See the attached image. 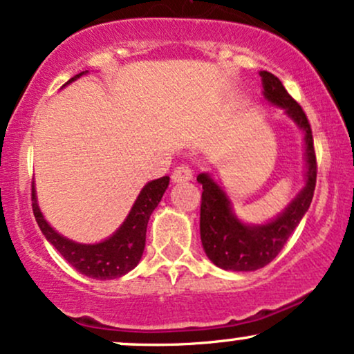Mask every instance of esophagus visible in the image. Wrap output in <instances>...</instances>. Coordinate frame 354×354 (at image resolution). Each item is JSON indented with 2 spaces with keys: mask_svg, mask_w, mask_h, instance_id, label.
<instances>
[{
  "mask_svg": "<svg viewBox=\"0 0 354 354\" xmlns=\"http://www.w3.org/2000/svg\"><path fill=\"white\" fill-rule=\"evenodd\" d=\"M171 180H173V183L191 181V180H193V169H191L189 166H186V165L178 166V168L174 169L173 174H171Z\"/></svg>",
  "mask_w": 354,
  "mask_h": 354,
  "instance_id": "34e87169",
  "label": "esophagus"
}]
</instances>
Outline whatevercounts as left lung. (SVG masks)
I'll return each instance as SVG.
<instances>
[{
  "mask_svg": "<svg viewBox=\"0 0 354 354\" xmlns=\"http://www.w3.org/2000/svg\"><path fill=\"white\" fill-rule=\"evenodd\" d=\"M259 75L262 79L263 99L274 107L282 109L304 133L305 186L274 219L262 224H249L237 218L231 198L209 173L198 174V183L203 185L199 219L203 249L214 266L232 272H252L274 261L308 211L317 185L313 136L305 112L274 74L261 71Z\"/></svg>",
  "mask_w": 354,
  "mask_h": 354,
  "instance_id": "left-lung-1",
  "label": "left lung"
}]
</instances>
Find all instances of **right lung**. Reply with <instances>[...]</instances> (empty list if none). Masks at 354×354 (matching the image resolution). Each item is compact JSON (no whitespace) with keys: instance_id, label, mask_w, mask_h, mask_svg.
Wrapping results in <instances>:
<instances>
[{"instance_id":"obj_1","label":"right lung","mask_w":354,"mask_h":354,"mask_svg":"<svg viewBox=\"0 0 354 354\" xmlns=\"http://www.w3.org/2000/svg\"><path fill=\"white\" fill-rule=\"evenodd\" d=\"M88 74V71L80 72L71 80L64 84L69 85L82 75ZM169 185V176L158 178L143 186L140 194L136 196L133 206L127 216L120 227L115 231L107 239L95 242V244H80V242L71 241L59 234L46 221L39 209L36 196V186L32 181V211L34 218L37 221L41 232L50 244L55 247L59 254L67 262L79 270L80 274L97 280H112L129 274L138 266L145 250V241H147V225L150 221L151 212L158 206L163 198L166 188Z\"/></svg>"}]
</instances>
